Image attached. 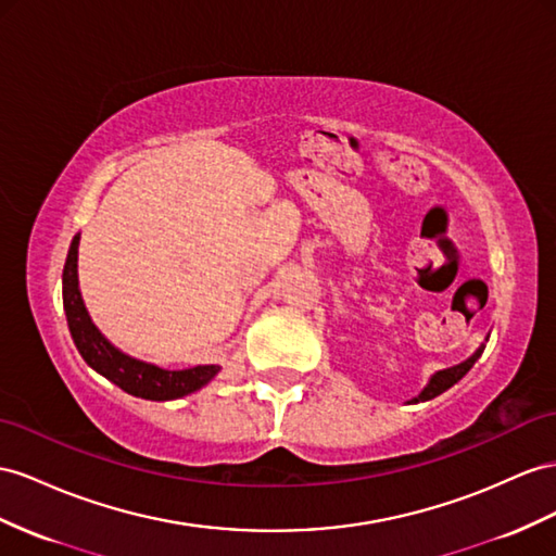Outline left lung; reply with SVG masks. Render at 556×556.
Wrapping results in <instances>:
<instances>
[{
    "instance_id": "1",
    "label": "left lung",
    "mask_w": 556,
    "mask_h": 556,
    "mask_svg": "<svg viewBox=\"0 0 556 556\" xmlns=\"http://www.w3.org/2000/svg\"><path fill=\"white\" fill-rule=\"evenodd\" d=\"M483 348H486V345H481V348L472 354V357L465 359L463 364L444 368V371H437V374L430 378V382H427V386H425V390L416 396L414 402H416V404H418V402H430V400H434V396H439L441 392H446L448 388H453L455 382H458V380L469 371V368L475 366V362L481 357Z\"/></svg>"
}]
</instances>
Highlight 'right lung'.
Instances as JSON below:
<instances>
[{"label":"right lung","instance_id":"obj_1","mask_svg":"<svg viewBox=\"0 0 556 556\" xmlns=\"http://www.w3.org/2000/svg\"><path fill=\"white\" fill-rule=\"evenodd\" d=\"M77 253H79V235H75L67 251V261L63 267V307L79 354L93 371L105 376L117 388L129 392L140 400L150 402H168L180 400L185 394L202 390L206 382L218 376V364H204L182 368V371H168L148 362H140L117 350L110 340L96 329L87 307H84L77 279Z\"/></svg>","mask_w":556,"mask_h":556}]
</instances>
